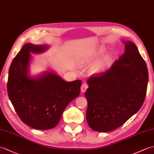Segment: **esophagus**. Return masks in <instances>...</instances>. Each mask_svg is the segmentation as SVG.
Masks as SVG:
<instances>
[{
    "label": "esophagus",
    "mask_w": 154,
    "mask_h": 154,
    "mask_svg": "<svg viewBox=\"0 0 154 154\" xmlns=\"http://www.w3.org/2000/svg\"><path fill=\"white\" fill-rule=\"evenodd\" d=\"M88 85L87 84V83H83L82 85H81V92L82 93H85L86 91V90H87V89L88 88Z\"/></svg>",
    "instance_id": "34e87169"
}]
</instances>
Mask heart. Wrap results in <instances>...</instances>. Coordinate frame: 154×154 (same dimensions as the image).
<instances>
[{
	"mask_svg": "<svg viewBox=\"0 0 154 154\" xmlns=\"http://www.w3.org/2000/svg\"><path fill=\"white\" fill-rule=\"evenodd\" d=\"M93 55H83V57H81L79 60V64L82 65L89 63L91 60L93 59Z\"/></svg>",
	"mask_w": 154,
	"mask_h": 154,
	"instance_id": "1",
	"label": "heart"
}]
</instances>
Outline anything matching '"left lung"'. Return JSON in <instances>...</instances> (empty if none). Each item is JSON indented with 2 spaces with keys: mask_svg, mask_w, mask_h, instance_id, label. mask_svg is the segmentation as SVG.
I'll use <instances>...</instances> for the list:
<instances>
[{
  "mask_svg": "<svg viewBox=\"0 0 154 154\" xmlns=\"http://www.w3.org/2000/svg\"><path fill=\"white\" fill-rule=\"evenodd\" d=\"M125 44V52L109 70L93 75L85 93L87 121L94 131L106 132L121 126L144 102L148 71L136 45Z\"/></svg>",
  "mask_w": 154,
  "mask_h": 154,
  "instance_id": "1",
  "label": "left lung"
}]
</instances>
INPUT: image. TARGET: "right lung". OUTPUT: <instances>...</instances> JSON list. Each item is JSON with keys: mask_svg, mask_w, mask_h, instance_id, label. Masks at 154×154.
<instances>
[{"mask_svg": "<svg viewBox=\"0 0 154 154\" xmlns=\"http://www.w3.org/2000/svg\"><path fill=\"white\" fill-rule=\"evenodd\" d=\"M45 45L26 44L16 55L9 68L7 92L14 110L23 122L37 130L57 125L71 100L79 95L82 81L66 82L51 72L42 76H28L30 53H41Z\"/></svg>", "mask_w": 154, "mask_h": 154, "instance_id": "1", "label": "right lung"}]
</instances>
